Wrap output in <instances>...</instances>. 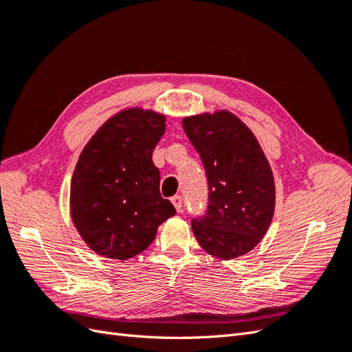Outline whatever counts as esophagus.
I'll use <instances>...</instances> for the list:
<instances>
[{
  "label": "esophagus",
  "instance_id": "34e87169",
  "mask_svg": "<svg viewBox=\"0 0 352 352\" xmlns=\"http://www.w3.org/2000/svg\"><path fill=\"white\" fill-rule=\"evenodd\" d=\"M172 202H173V206H175V208H176V211H177V212L182 211V207H184V204H182V198H180L179 195H175V197L172 198Z\"/></svg>",
  "mask_w": 352,
  "mask_h": 352
}]
</instances>
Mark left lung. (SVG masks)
I'll list each match as a JSON object with an SVG mask.
<instances>
[{"label": "left lung", "instance_id": "left-lung-1", "mask_svg": "<svg viewBox=\"0 0 352 352\" xmlns=\"http://www.w3.org/2000/svg\"><path fill=\"white\" fill-rule=\"evenodd\" d=\"M182 126L204 164L210 190L207 214L192 221L194 235L212 257H242L261 242L273 219L269 160L250 127L229 110L188 116Z\"/></svg>", "mask_w": 352, "mask_h": 352}]
</instances>
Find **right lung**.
<instances>
[{
  "label": "right lung",
  "mask_w": 352,
  "mask_h": 352,
  "mask_svg": "<svg viewBox=\"0 0 352 352\" xmlns=\"http://www.w3.org/2000/svg\"><path fill=\"white\" fill-rule=\"evenodd\" d=\"M164 131V114L124 109L82 150L70 184V217L95 254L129 260L150 247L158 226L176 214L160 194V170L153 163Z\"/></svg>",
  "instance_id": "right-lung-1"
}]
</instances>
